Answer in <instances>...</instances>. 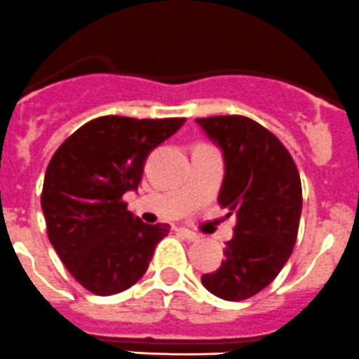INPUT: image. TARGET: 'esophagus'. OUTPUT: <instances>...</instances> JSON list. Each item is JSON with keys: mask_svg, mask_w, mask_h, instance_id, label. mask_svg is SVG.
Segmentation results:
<instances>
[{"mask_svg": "<svg viewBox=\"0 0 359 359\" xmlns=\"http://www.w3.org/2000/svg\"><path fill=\"white\" fill-rule=\"evenodd\" d=\"M176 231H177V233H180V234H182V236L185 238V240H189V241H197V240H199V234H196V233H194V231H190V229L177 227Z\"/></svg>", "mask_w": 359, "mask_h": 359, "instance_id": "1", "label": "esophagus"}]
</instances>
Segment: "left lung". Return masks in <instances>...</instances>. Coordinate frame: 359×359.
<instances>
[{
  "label": "left lung",
  "mask_w": 359,
  "mask_h": 359,
  "mask_svg": "<svg viewBox=\"0 0 359 359\" xmlns=\"http://www.w3.org/2000/svg\"><path fill=\"white\" fill-rule=\"evenodd\" d=\"M196 121L224 151L218 204L227 217H236L222 266L201 282L218 298L241 302L271 284L291 257L302 217V180L287 148L254 119L231 114Z\"/></svg>",
  "instance_id": "1"
}]
</instances>
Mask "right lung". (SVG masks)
<instances>
[{"mask_svg": "<svg viewBox=\"0 0 359 359\" xmlns=\"http://www.w3.org/2000/svg\"><path fill=\"white\" fill-rule=\"evenodd\" d=\"M185 118L100 116L74 132L50 158L42 189L47 236L77 282L98 296L121 292L148 269L169 225H148L126 210L151 149Z\"/></svg>", "mask_w": 359, "mask_h": 359, "instance_id": "add662e5", "label": "right lung"}]
</instances>
